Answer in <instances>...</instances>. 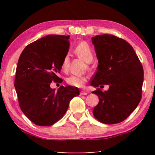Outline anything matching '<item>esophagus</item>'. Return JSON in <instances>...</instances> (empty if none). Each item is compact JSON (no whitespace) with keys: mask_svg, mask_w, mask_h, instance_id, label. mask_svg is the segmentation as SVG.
<instances>
[{"mask_svg":"<svg viewBox=\"0 0 155 155\" xmlns=\"http://www.w3.org/2000/svg\"><path fill=\"white\" fill-rule=\"evenodd\" d=\"M80 94L81 96H83V95H87V93L86 92V91H81V93H80Z\"/></svg>","mask_w":155,"mask_h":155,"instance_id":"esophagus-1","label":"esophagus"}]
</instances>
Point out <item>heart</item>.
Wrapping results in <instances>:
<instances>
[{"label": "heart", "instance_id": "obj_1", "mask_svg": "<svg viewBox=\"0 0 155 155\" xmlns=\"http://www.w3.org/2000/svg\"><path fill=\"white\" fill-rule=\"evenodd\" d=\"M74 52L80 58L84 60L86 63H90L93 59V52L90 45L85 41H81L74 48ZM69 57L65 55L63 59L61 68L63 70H66L68 67ZM87 77L85 76H75L71 75L66 79L68 85L77 87H82L87 82Z\"/></svg>", "mask_w": 155, "mask_h": 155}]
</instances>
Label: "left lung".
<instances>
[{
    "label": "left lung",
    "mask_w": 155,
    "mask_h": 155,
    "mask_svg": "<svg viewBox=\"0 0 155 155\" xmlns=\"http://www.w3.org/2000/svg\"><path fill=\"white\" fill-rule=\"evenodd\" d=\"M98 59V70L91 85L98 88L92 93L99 103L93 114L99 122L114 124L124 121L136 109L141 99L143 82L142 65L129 43L113 35L91 38Z\"/></svg>",
    "instance_id": "obj_1"
}]
</instances>
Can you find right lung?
<instances>
[{
  "instance_id": "add662e5",
  "label": "right lung",
  "mask_w": 155,
  "mask_h": 155,
  "mask_svg": "<svg viewBox=\"0 0 155 155\" xmlns=\"http://www.w3.org/2000/svg\"><path fill=\"white\" fill-rule=\"evenodd\" d=\"M70 36L49 35L25 47L18 59L14 86L21 110L31 122L51 126L61 118L70 101L79 95L78 87L61 86L57 91L50 85L60 82L64 57L69 51Z\"/></svg>"
}]
</instances>
